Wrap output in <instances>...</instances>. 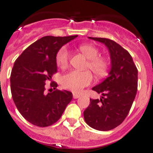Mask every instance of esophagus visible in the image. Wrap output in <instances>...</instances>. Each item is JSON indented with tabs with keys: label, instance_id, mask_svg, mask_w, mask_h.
<instances>
[{
	"label": "esophagus",
	"instance_id": "obj_1",
	"mask_svg": "<svg viewBox=\"0 0 153 153\" xmlns=\"http://www.w3.org/2000/svg\"><path fill=\"white\" fill-rule=\"evenodd\" d=\"M80 96H81V95L79 94H77V93H73V98L74 99H78V98H79Z\"/></svg>",
	"mask_w": 153,
	"mask_h": 153
}]
</instances>
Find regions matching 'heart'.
I'll return each mask as SVG.
<instances>
[{
    "label": "heart",
    "mask_w": 153,
    "mask_h": 153,
    "mask_svg": "<svg viewBox=\"0 0 153 153\" xmlns=\"http://www.w3.org/2000/svg\"><path fill=\"white\" fill-rule=\"evenodd\" d=\"M81 53L87 57L88 63L87 69H90L98 77L106 75L108 69V63L102 57H99V51L96 46L91 44H83L78 47ZM56 61L60 68H65L69 62V51L66 46L60 48L56 56ZM93 81V75L90 71L80 72L72 70L63 75L62 85L64 88L72 90L75 93H80L84 87L90 85Z\"/></svg>",
    "instance_id": "1"
}]
</instances>
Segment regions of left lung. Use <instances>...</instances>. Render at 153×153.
<instances>
[{"instance_id":"1","label":"left lung","mask_w":153,"mask_h":153,"mask_svg":"<svg viewBox=\"0 0 153 153\" xmlns=\"http://www.w3.org/2000/svg\"><path fill=\"white\" fill-rule=\"evenodd\" d=\"M108 48L111 68L108 76L92 90L102 93L100 99H90L84 111V120L91 128L109 131L120 125L128 115L137 90V69L129 53L106 38L89 37Z\"/></svg>"}]
</instances>
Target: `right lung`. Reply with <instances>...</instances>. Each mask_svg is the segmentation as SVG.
I'll list each match as a JSON object with an SVG mask.
<instances>
[{
	"mask_svg": "<svg viewBox=\"0 0 153 153\" xmlns=\"http://www.w3.org/2000/svg\"><path fill=\"white\" fill-rule=\"evenodd\" d=\"M77 36L42 37L15 61L10 75L12 96L20 114L33 125L46 127L55 123L72 99V93L57 90L54 81L50 84L51 91L47 93L45 83L57 72L59 50Z\"/></svg>",
	"mask_w": 153,
	"mask_h": 153,
	"instance_id": "right-lung-1",
	"label": "right lung"
}]
</instances>
